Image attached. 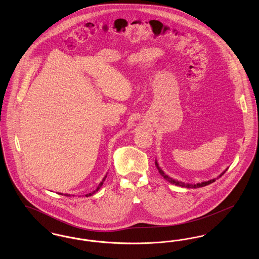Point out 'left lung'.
Masks as SVG:
<instances>
[{
  "instance_id": "obj_1",
  "label": "left lung",
  "mask_w": 259,
  "mask_h": 259,
  "mask_svg": "<svg viewBox=\"0 0 259 259\" xmlns=\"http://www.w3.org/2000/svg\"><path fill=\"white\" fill-rule=\"evenodd\" d=\"M155 166H156V168H157L159 174H160L161 176H162L166 181H168V182H169L170 184H172V185L182 186V187H186V188H198V187H203V186H206V185H209V184L215 182V180H217V179H212V180H209V181H207V182H202V183H198V184H194V185H192V184H185V183H183V182L174 180L172 178H170L168 175H166L165 172L162 171V169L159 167V165H158V163H157V161L156 160H155ZM227 169H228V168H227ZM227 169H225L218 178H221L222 175L227 171Z\"/></svg>"
}]
</instances>
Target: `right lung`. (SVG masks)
I'll list each match as a JSON object with an SVG mask.
<instances>
[{
  "instance_id": "add662e5",
  "label": "right lung",
  "mask_w": 259,
  "mask_h": 259,
  "mask_svg": "<svg viewBox=\"0 0 259 259\" xmlns=\"http://www.w3.org/2000/svg\"><path fill=\"white\" fill-rule=\"evenodd\" d=\"M106 178H107V175H106V176H105V177H104V179H103V180H102V182H101V183H100V184H99L98 187H97V188H96V190H94V191H92V192H91V193H88V194H87V195H85V196H87V197H88V196H91V195H93V194H94V193H96V192H97V191H98L99 189H100V188H101V186H102V185H103V184H104V182H105V180H106ZM58 194H61V195H64V196H71V195H70V194H63V193H58Z\"/></svg>"
}]
</instances>
